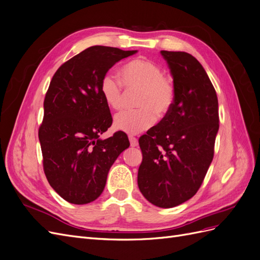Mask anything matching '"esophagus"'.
I'll return each instance as SVG.
<instances>
[{
    "label": "esophagus",
    "instance_id": "esophagus-1",
    "mask_svg": "<svg viewBox=\"0 0 260 260\" xmlns=\"http://www.w3.org/2000/svg\"><path fill=\"white\" fill-rule=\"evenodd\" d=\"M129 141H130V144H131L132 147L138 146L139 142H138V139L137 138H135L133 136H129Z\"/></svg>",
    "mask_w": 260,
    "mask_h": 260
}]
</instances>
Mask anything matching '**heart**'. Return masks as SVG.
I'll list each match as a JSON object with an SVG mask.
<instances>
[{"label":"heart","mask_w":260,"mask_h":260,"mask_svg":"<svg viewBox=\"0 0 260 260\" xmlns=\"http://www.w3.org/2000/svg\"><path fill=\"white\" fill-rule=\"evenodd\" d=\"M120 80L127 90H139L133 111L118 113L114 119V127L128 135L151 128L156 115H166L175 102V86L164 76L160 66L146 58L133 59L120 70ZM100 91L108 107L120 108L122 104V89L116 78L106 74L100 84Z\"/></svg>","instance_id":"b5f03b06"}]
</instances>
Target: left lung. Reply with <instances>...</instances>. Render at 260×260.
<instances>
[{
	"instance_id": "left-lung-1",
	"label": "left lung",
	"mask_w": 260,
	"mask_h": 260,
	"mask_svg": "<svg viewBox=\"0 0 260 260\" xmlns=\"http://www.w3.org/2000/svg\"><path fill=\"white\" fill-rule=\"evenodd\" d=\"M174 80L175 102L155 127L139 139L143 159L138 185L160 208L195 195L214 157L219 130L218 99L201 62L185 52L160 51Z\"/></svg>"
}]
</instances>
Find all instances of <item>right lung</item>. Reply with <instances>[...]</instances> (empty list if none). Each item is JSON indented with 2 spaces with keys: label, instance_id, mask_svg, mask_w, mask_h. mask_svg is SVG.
<instances>
[{
  "label": "right lung",
  "instance_id": "right-lung-1",
  "mask_svg": "<svg viewBox=\"0 0 260 260\" xmlns=\"http://www.w3.org/2000/svg\"><path fill=\"white\" fill-rule=\"evenodd\" d=\"M137 52L91 46L62 64L52 78L39 140L46 179L69 203L95 201L104 191L109 169L130 145L122 131L101 139L113 118L100 84L116 62Z\"/></svg>",
  "mask_w": 260,
  "mask_h": 260
}]
</instances>
